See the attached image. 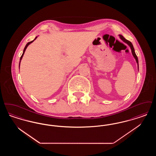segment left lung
Returning <instances> with one entry per match:
<instances>
[{
  "mask_svg": "<svg viewBox=\"0 0 156 156\" xmlns=\"http://www.w3.org/2000/svg\"><path fill=\"white\" fill-rule=\"evenodd\" d=\"M119 36L120 38V39H121L123 41H124L125 43H126V44H127L130 46V48H131V50H132V54H133V55L134 58L136 59V62H137V68H138V70H139V61H138V58H137V55H136V53H135V51H134V49L133 44H132V43H131L130 41H129V40H126L125 38H124V37H123V36H122V35H120V34L119 35Z\"/></svg>",
  "mask_w": 156,
  "mask_h": 156,
  "instance_id": "obj_1",
  "label": "left lung"
}]
</instances>
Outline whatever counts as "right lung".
<instances>
[{
  "label": "right lung",
  "mask_w": 156,
  "mask_h": 156,
  "mask_svg": "<svg viewBox=\"0 0 156 156\" xmlns=\"http://www.w3.org/2000/svg\"><path fill=\"white\" fill-rule=\"evenodd\" d=\"M37 37H36V38H34V40H33V41H30V42H29L27 44H26V45L25 46V47H24V50H23V52L22 55V56H21V57H20V62H19V67H20V61H21V60H22V59L23 58V55H24V52H25V51H26V48H27V47H28V45H29L30 44H31V43H33L36 38H37Z\"/></svg>",
  "instance_id": "right-lung-1"
}]
</instances>
